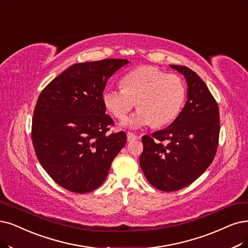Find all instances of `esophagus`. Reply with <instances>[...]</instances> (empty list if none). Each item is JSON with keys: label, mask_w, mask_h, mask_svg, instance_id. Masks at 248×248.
I'll return each mask as SVG.
<instances>
[{"label": "esophagus", "mask_w": 248, "mask_h": 248, "mask_svg": "<svg viewBox=\"0 0 248 248\" xmlns=\"http://www.w3.org/2000/svg\"><path fill=\"white\" fill-rule=\"evenodd\" d=\"M135 140H137V136L134 133H132V132H128L127 133V140L128 141L130 142V141H133Z\"/></svg>", "instance_id": "34e87169"}]
</instances>
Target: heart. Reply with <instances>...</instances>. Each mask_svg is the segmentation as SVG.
<instances>
[{
    "label": "heart",
    "mask_w": 248,
    "mask_h": 248,
    "mask_svg": "<svg viewBox=\"0 0 248 248\" xmlns=\"http://www.w3.org/2000/svg\"><path fill=\"white\" fill-rule=\"evenodd\" d=\"M122 85L107 87L104 104L117 119L123 120L137 102L140 108L124 123L134 129L153 123L156 127L171 123L180 113L185 100L182 78L154 66L133 69L123 77Z\"/></svg>",
    "instance_id": "1"
}]
</instances>
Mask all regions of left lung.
<instances>
[{
	"instance_id": "1",
	"label": "left lung",
	"mask_w": 248,
	"mask_h": 248,
	"mask_svg": "<svg viewBox=\"0 0 248 248\" xmlns=\"http://www.w3.org/2000/svg\"><path fill=\"white\" fill-rule=\"evenodd\" d=\"M170 67L184 75L187 101L166 129L142 137L140 158L147 181L166 192L191 184L209 168L220 134L219 108L202 79L185 66Z\"/></svg>"
}]
</instances>
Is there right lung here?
Returning a JSON list of instances; mask_svg holds the SVG:
<instances>
[{"label":"right lung","mask_w":248,"mask_h":248,"mask_svg":"<svg viewBox=\"0 0 248 248\" xmlns=\"http://www.w3.org/2000/svg\"><path fill=\"white\" fill-rule=\"evenodd\" d=\"M129 63L124 59L74 64L49 82L33 112L31 137L37 160L67 190L91 192L100 187L124 147V131L108 133L103 92L108 79Z\"/></svg>","instance_id":"1"}]
</instances>
